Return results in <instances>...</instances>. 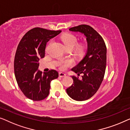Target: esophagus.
I'll use <instances>...</instances> for the list:
<instances>
[{
    "instance_id": "esophagus-1",
    "label": "esophagus",
    "mask_w": 130,
    "mask_h": 130,
    "mask_svg": "<svg viewBox=\"0 0 130 130\" xmlns=\"http://www.w3.org/2000/svg\"><path fill=\"white\" fill-rule=\"evenodd\" d=\"M59 76L60 77H65V76H66V74L63 72H59Z\"/></svg>"
}]
</instances>
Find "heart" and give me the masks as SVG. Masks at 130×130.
I'll return each mask as SVG.
<instances>
[{
    "label": "heart",
    "instance_id": "b5f03b06",
    "mask_svg": "<svg viewBox=\"0 0 130 130\" xmlns=\"http://www.w3.org/2000/svg\"><path fill=\"white\" fill-rule=\"evenodd\" d=\"M61 39L67 49H74L78 44V38L72 34H65L62 36ZM83 49L84 47L83 46L78 47V51L79 52H83ZM71 64H72V62L69 60L61 61L59 63V67L61 69H65L68 67L71 66Z\"/></svg>",
    "mask_w": 130,
    "mask_h": 130
}]
</instances>
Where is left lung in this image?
<instances>
[{
	"instance_id": "obj_1",
	"label": "left lung",
	"mask_w": 130,
	"mask_h": 130,
	"mask_svg": "<svg viewBox=\"0 0 130 130\" xmlns=\"http://www.w3.org/2000/svg\"><path fill=\"white\" fill-rule=\"evenodd\" d=\"M85 36L87 51L80 62L71 70L82 79L72 76L73 84L67 89L68 95L78 101H85L96 92L103 81L107 63V47L102 36L92 27L81 25L69 29Z\"/></svg>"
}]
</instances>
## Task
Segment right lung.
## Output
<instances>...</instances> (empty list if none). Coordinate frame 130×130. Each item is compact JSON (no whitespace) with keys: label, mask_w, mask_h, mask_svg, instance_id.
<instances>
[{"label":"right lung","mask_w":130,"mask_h":130,"mask_svg":"<svg viewBox=\"0 0 130 130\" xmlns=\"http://www.w3.org/2000/svg\"><path fill=\"white\" fill-rule=\"evenodd\" d=\"M61 32L35 28L29 30L18 45L14 60L16 81L23 94L33 101H41L49 94L51 82L58 77L52 69L42 74L38 70L40 58L45 56L46 43Z\"/></svg>","instance_id":"right-lung-1"}]
</instances>
